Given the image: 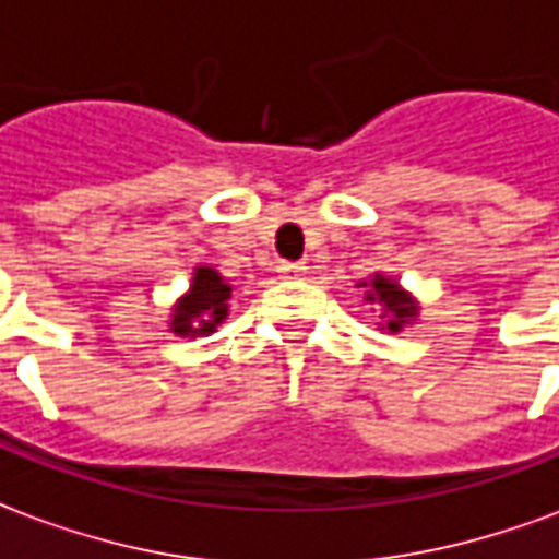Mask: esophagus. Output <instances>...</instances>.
Wrapping results in <instances>:
<instances>
[{
    "instance_id": "1",
    "label": "esophagus",
    "mask_w": 559,
    "mask_h": 559,
    "mask_svg": "<svg viewBox=\"0 0 559 559\" xmlns=\"http://www.w3.org/2000/svg\"><path fill=\"white\" fill-rule=\"evenodd\" d=\"M276 271H280L285 280H297V276L307 274V264L304 262H280V267H276Z\"/></svg>"
}]
</instances>
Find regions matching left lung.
Listing matches in <instances>:
<instances>
[{
    "instance_id": "8db88e82",
    "label": "left lung",
    "mask_w": 559,
    "mask_h": 559,
    "mask_svg": "<svg viewBox=\"0 0 559 559\" xmlns=\"http://www.w3.org/2000/svg\"><path fill=\"white\" fill-rule=\"evenodd\" d=\"M360 288H366V300L381 307V330L386 333H402V328L414 324L419 316L417 297L405 292L402 285L393 280V276L372 274V280L360 283Z\"/></svg>"
}]
</instances>
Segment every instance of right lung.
<instances>
[{"mask_svg":"<svg viewBox=\"0 0 559 559\" xmlns=\"http://www.w3.org/2000/svg\"><path fill=\"white\" fill-rule=\"evenodd\" d=\"M231 285L214 267H195L190 288L173 307L169 330L175 336H207L229 316Z\"/></svg>","mask_w":559,"mask_h":559,"instance_id":"right-lung-1","label":"right lung"}]
</instances>
